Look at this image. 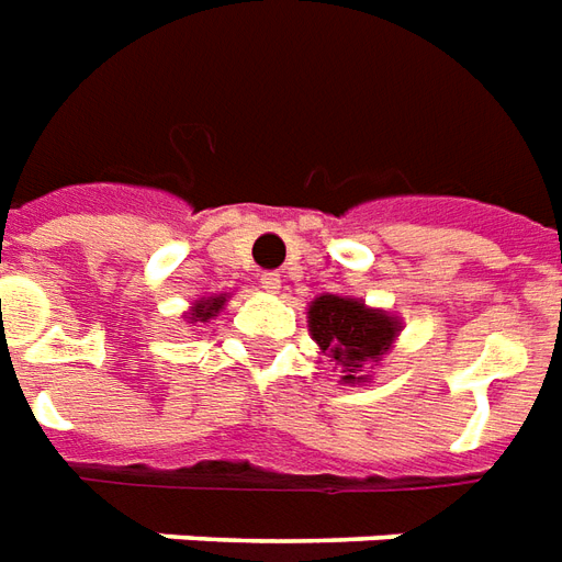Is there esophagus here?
<instances>
[{"label":"esophagus","mask_w":562,"mask_h":562,"mask_svg":"<svg viewBox=\"0 0 562 562\" xmlns=\"http://www.w3.org/2000/svg\"><path fill=\"white\" fill-rule=\"evenodd\" d=\"M260 288L266 290V293H281V278L274 272L260 274Z\"/></svg>","instance_id":"1"}]
</instances>
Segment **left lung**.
Returning a JSON list of instances; mask_svg holds the SVG:
<instances>
[{
  "label": "left lung",
  "instance_id": "1",
  "mask_svg": "<svg viewBox=\"0 0 562 562\" xmlns=\"http://www.w3.org/2000/svg\"><path fill=\"white\" fill-rule=\"evenodd\" d=\"M308 333L341 372V384H372L375 369L393 341L400 338L402 321L384 308H372L357 296L321 293L308 305Z\"/></svg>",
  "mask_w": 562,
  "mask_h": 562
}]
</instances>
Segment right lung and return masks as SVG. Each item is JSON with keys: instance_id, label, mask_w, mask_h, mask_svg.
I'll use <instances>...</instances> for the list:
<instances>
[{"instance_id": "right-lung-1", "label": "right lung", "mask_w": 562, "mask_h": 562, "mask_svg": "<svg viewBox=\"0 0 562 562\" xmlns=\"http://www.w3.org/2000/svg\"><path fill=\"white\" fill-rule=\"evenodd\" d=\"M226 302H229V296H226V293L199 296V300H193V305H190V308L184 312L187 324H211V321H217V314L224 312Z\"/></svg>"}]
</instances>
